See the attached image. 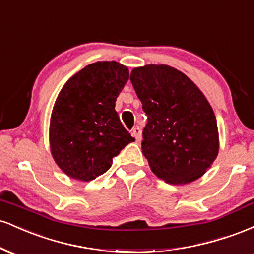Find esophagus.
<instances>
[{
	"label": "esophagus",
	"mask_w": 254,
	"mask_h": 254,
	"mask_svg": "<svg viewBox=\"0 0 254 254\" xmlns=\"http://www.w3.org/2000/svg\"><path fill=\"white\" fill-rule=\"evenodd\" d=\"M132 136L135 137L136 141L139 142L142 139V131H141V127H135L132 129Z\"/></svg>",
	"instance_id": "obj_1"
}]
</instances>
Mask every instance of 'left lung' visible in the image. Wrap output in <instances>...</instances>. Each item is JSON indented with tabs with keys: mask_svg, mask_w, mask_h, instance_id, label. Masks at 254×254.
Here are the masks:
<instances>
[{
	"mask_svg": "<svg viewBox=\"0 0 254 254\" xmlns=\"http://www.w3.org/2000/svg\"><path fill=\"white\" fill-rule=\"evenodd\" d=\"M130 81L148 117L142 153L151 172L173 185L202 177L218 154L216 117L203 93L165 64L135 68Z\"/></svg>",
	"mask_w": 254,
	"mask_h": 254,
	"instance_id": "1",
	"label": "left lung"
}]
</instances>
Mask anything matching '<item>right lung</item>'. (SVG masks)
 <instances>
[{"label":"right lung","instance_id":"right-lung-1","mask_svg":"<svg viewBox=\"0 0 254 254\" xmlns=\"http://www.w3.org/2000/svg\"><path fill=\"white\" fill-rule=\"evenodd\" d=\"M129 70L115 61L84 66L60 92L50 121V149L66 176L90 182L112 165L132 136L121 123L116 100Z\"/></svg>","mask_w":254,"mask_h":254}]
</instances>
